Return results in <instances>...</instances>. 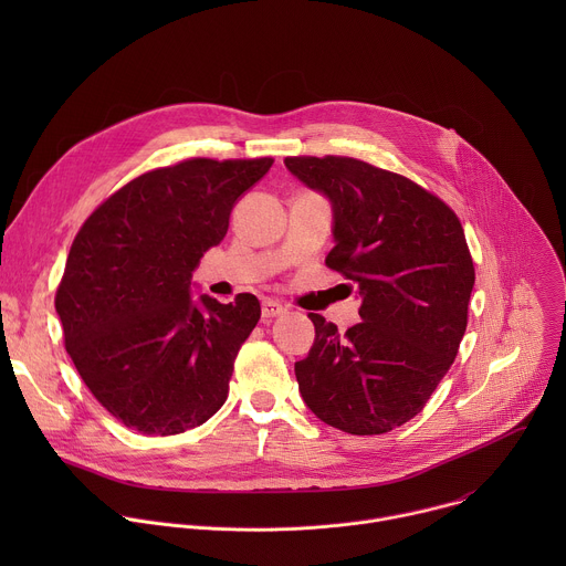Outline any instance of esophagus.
<instances>
[{
	"instance_id": "obj_1",
	"label": "esophagus",
	"mask_w": 566,
	"mask_h": 566,
	"mask_svg": "<svg viewBox=\"0 0 566 566\" xmlns=\"http://www.w3.org/2000/svg\"><path fill=\"white\" fill-rule=\"evenodd\" d=\"M284 313H286V308H284L277 300H264V302H262V317H264V319L280 317V315H284Z\"/></svg>"
}]
</instances>
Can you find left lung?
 <instances>
[{
  "mask_svg": "<svg viewBox=\"0 0 566 566\" xmlns=\"http://www.w3.org/2000/svg\"><path fill=\"white\" fill-rule=\"evenodd\" d=\"M334 208L327 266L360 291L363 322L338 334L308 313L315 340L295 378L311 412L349 434L415 419L457 358L474 264L454 210L412 179L352 156H286Z\"/></svg>",
  "mask_w": 566,
  "mask_h": 566,
  "instance_id": "obj_1",
  "label": "left lung"
}]
</instances>
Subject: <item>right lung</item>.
Returning <instances> with one entry per match:
<instances>
[{"label":"right lung","mask_w":566,"mask_h":566,"mask_svg":"<svg viewBox=\"0 0 566 566\" xmlns=\"http://www.w3.org/2000/svg\"><path fill=\"white\" fill-rule=\"evenodd\" d=\"M271 166V156L186 158L132 179L80 226L55 311L80 378L125 428L181 434L226 402L260 300L203 295L197 306L190 280L226 237L234 201Z\"/></svg>","instance_id":"obj_1"}]
</instances>
